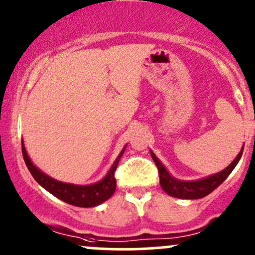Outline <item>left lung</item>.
<instances>
[{
    "instance_id": "obj_1",
    "label": "left lung",
    "mask_w": 255,
    "mask_h": 255,
    "mask_svg": "<svg viewBox=\"0 0 255 255\" xmlns=\"http://www.w3.org/2000/svg\"><path fill=\"white\" fill-rule=\"evenodd\" d=\"M242 153L243 149H241V152L238 153V155L235 158V160L227 166L225 170L218 172V174L215 175H212V176L209 177H205V179L197 180V181H180V180H176L166 171V169L164 168L163 164L158 160V158L155 157L154 153L150 152V155H152L153 160H154L155 165H157L158 168L159 181L163 191H165L166 193L170 194L172 197H176V198L198 199L208 196V194L213 192L218 186H220L221 183L225 181L226 177L231 174V171L234 170L235 166H236L238 161H240L241 157H242Z\"/></svg>"
}]
</instances>
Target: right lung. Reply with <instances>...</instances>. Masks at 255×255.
<instances>
[{"mask_svg":"<svg viewBox=\"0 0 255 255\" xmlns=\"http://www.w3.org/2000/svg\"><path fill=\"white\" fill-rule=\"evenodd\" d=\"M124 150L125 148L120 152L119 155H118V158L116 161H114L113 165H112L111 170H109L108 174L106 175L105 179L101 180L100 182L92 183V185L80 186L57 181V180L52 179V177L43 174L42 171H40L39 169L31 163V160H30V158L28 157V153H26L25 150V147L21 143V153H23L24 161H25L29 171L31 172L32 177H34L45 190H47L48 192L53 194V196H56L57 198L62 199L65 203L83 208L95 207V205L103 203L107 199L111 198L112 194L114 193L117 187V180L114 174H116L118 163H119Z\"/></svg>","mask_w":255,"mask_h":255,"instance_id":"1","label":"right lung"}]
</instances>
